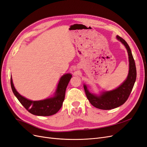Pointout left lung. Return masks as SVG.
<instances>
[{
	"label": "left lung",
	"instance_id": "8db88e82",
	"mask_svg": "<svg viewBox=\"0 0 147 147\" xmlns=\"http://www.w3.org/2000/svg\"><path fill=\"white\" fill-rule=\"evenodd\" d=\"M117 38L124 44L127 49L129 58V73L127 80L117 89L105 92L101 95L97 96L90 93L86 85L84 89L86 96L90 104L94 107L102 110H110L121 106L124 104L130 96L136 79V68L131 49L128 45L119 36Z\"/></svg>",
	"mask_w": 147,
	"mask_h": 147
}]
</instances>
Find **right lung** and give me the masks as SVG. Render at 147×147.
<instances>
[{
	"label": "right lung",
	"mask_w": 147,
	"mask_h": 147,
	"mask_svg": "<svg viewBox=\"0 0 147 147\" xmlns=\"http://www.w3.org/2000/svg\"><path fill=\"white\" fill-rule=\"evenodd\" d=\"M71 78L72 75L70 74L63 75L58 84L55 96L42 101H31L21 96L16 91L11 77V86L15 96L29 113L34 115L48 116L55 114L61 109L65 97L67 86Z\"/></svg>",
	"instance_id": "1"
}]
</instances>
